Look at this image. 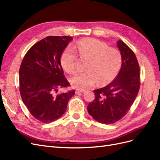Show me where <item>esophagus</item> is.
<instances>
[{"label": "esophagus", "mask_w": 160, "mask_h": 160, "mask_svg": "<svg viewBox=\"0 0 160 160\" xmlns=\"http://www.w3.org/2000/svg\"><path fill=\"white\" fill-rule=\"evenodd\" d=\"M85 92V89H77L75 91V93L77 94H79L81 93H83Z\"/></svg>", "instance_id": "1"}]
</instances>
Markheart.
I'll list each match as a JSON object with an SVG mask.
<instances>
[{
  "mask_svg": "<svg viewBox=\"0 0 160 160\" xmlns=\"http://www.w3.org/2000/svg\"><path fill=\"white\" fill-rule=\"evenodd\" d=\"M75 48L67 46L60 56V64L68 73L76 69L77 53L82 60H86L85 71L77 72L70 82L77 88H88L96 83L103 86L113 81L122 67V57L120 52L96 38H83L77 42Z\"/></svg>",
  "mask_w": 160,
  "mask_h": 160,
  "instance_id": "b5f03b06",
  "label": "heart"
}]
</instances>
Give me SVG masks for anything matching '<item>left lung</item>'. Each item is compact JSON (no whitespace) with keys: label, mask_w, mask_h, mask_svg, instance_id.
I'll use <instances>...</instances> for the list:
<instances>
[{"label":"left lung","mask_w":160,"mask_h":160,"mask_svg":"<svg viewBox=\"0 0 160 160\" xmlns=\"http://www.w3.org/2000/svg\"><path fill=\"white\" fill-rule=\"evenodd\" d=\"M117 46L122 57L120 72L110 84L93 91L95 99L88 106L89 115L102 124H113L124 117L140 88V68L135 53L122 40Z\"/></svg>","instance_id":"1"}]
</instances>
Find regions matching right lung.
<instances>
[{"instance_id":"add662e5","label":"right lung","mask_w":160,"mask_h":160,"mask_svg":"<svg viewBox=\"0 0 160 160\" xmlns=\"http://www.w3.org/2000/svg\"><path fill=\"white\" fill-rule=\"evenodd\" d=\"M72 38L48 36L33 45L25 54L19 68L21 99L34 118L50 123L64 114L75 89L58 93L70 86L64 75L60 56Z\"/></svg>"}]
</instances>
